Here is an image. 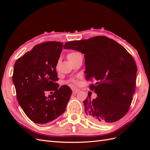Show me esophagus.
<instances>
[{
	"mask_svg": "<svg viewBox=\"0 0 150 150\" xmlns=\"http://www.w3.org/2000/svg\"><path fill=\"white\" fill-rule=\"evenodd\" d=\"M79 89H76V88H73L72 89V91H73V93H77V92H79Z\"/></svg>",
	"mask_w": 150,
	"mask_h": 150,
	"instance_id": "34e87169",
	"label": "esophagus"
}]
</instances>
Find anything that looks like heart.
Here are the masks:
<instances>
[{
  "mask_svg": "<svg viewBox=\"0 0 150 150\" xmlns=\"http://www.w3.org/2000/svg\"><path fill=\"white\" fill-rule=\"evenodd\" d=\"M80 55H81V54L79 52H71L68 55V59L69 62H72L73 60H74L75 59H77V57ZM68 82H74V83H75L76 81L75 80V79H70Z\"/></svg>",
  "mask_w": 150,
  "mask_h": 150,
  "instance_id": "obj_1",
  "label": "heart"
}]
</instances>
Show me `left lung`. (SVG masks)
I'll return each mask as SVG.
<instances>
[{"mask_svg": "<svg viewBox=\"0 0 150 150\" xmlns=\"http://www.w3.org/2000/svg\"><path fill=\"white\" fill-rule=\"evenodd\" d=\"M64 49L84 54L86 79L95 81L90 86L97 97L84 100L88 118L94 122H116L128 112L136 86L137 67L134 59L116 41L105 36L70 41Z\"/></svg>", "mask_w": 150, "mask_h": 150, "instance_id": "8db88e82", "label": "left lung"}]
</instances>
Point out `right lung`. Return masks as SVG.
<instances>
[{
	"mask_svg": "<svg viewBox=\"0 0 150 150\" xmlns=\"http://www.w3.org/2000/svg\"><path fill=\"white\" fill-rule=\"evenodd\" d=\"M62 50V42H45L35 46L15 62L12 80L17 100L35 123L46 124L61 115L71 97L69 87H59L56 83V66ZM46 91L54 93L47 98Z\"/></svg>",
	"mask_w": 150,
	"mask_h": 150,
	"instance_id": "add662e5",
	"label": "right lung"
}]
</instances>
